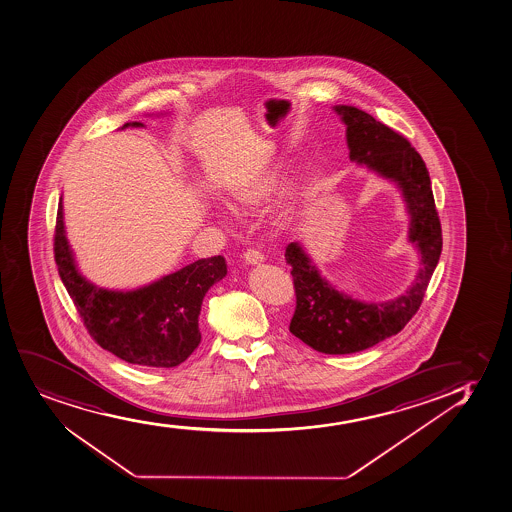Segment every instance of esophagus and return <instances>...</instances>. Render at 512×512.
I'll return each instance as SVG.
<instances>
[{
    "instance_id": "1",
    "label": "esophagus",
    "mask_w": 512,
    "mask_h": 512,
    "mask_svg": "<svg viewBox=\"0 0 512 512\" xmlns=\"http://www.w3.org/2000/svg\"><path fill=\"white\" fill-rule=\"evenodd\" d=\"M243 259L245 262L250 265L260 264V262H264V255L262 253L257 252L255 248H247L245 252H243Z\"/></svg>"
}]
</instances>
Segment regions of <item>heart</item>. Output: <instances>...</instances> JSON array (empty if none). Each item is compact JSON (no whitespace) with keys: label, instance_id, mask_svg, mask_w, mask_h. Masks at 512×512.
<instances>
[{"label":"heart","instance_id":"b5f03b06","mask_svg":"<svg viewBox=\"0 0 512 512\" xmlns=\"http://www.w3.org/2000/svg\"><path fill=\"white\" fill-rule=\"evenodd\" d=\"M282 181H284V171L279 165L264 169V171L255 172L253 176L243 179L238 182L237 186L233 187V199L237 203L247 206V208H253V206H259L264 203L267 199L275 194V191L281 187ZM297 201H299V191L297 187H289L286 193L282 194L281 201L275 208V215L279 220H284L287 216L294 213L296 209Z\"/></svg>","mask_w":512,"mask_h":512}]
</instances>
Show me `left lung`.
<instances>
[{"label":"left lung","instance_id":"left-lung-1","mask_svg":"<svg viewBox=\"0 0 512 512\" xmlns=\"http://www.w3.org/2000/svg\"><path fill=\"white\" fill-rule=\"evenodd\" d=\"M335 111L347 125L350 159L401 187L411 215L409 240L418 245L423 264L404 296L389 303L365 304L335 291L299 243L287 245L286 262L296 291L289 331L316 352L345 355L397 335L418 313L440 260L443 238L428 169L409 140L355 106H335Z\"/></svg>","mask_w":512,"mask_h":512}]
</instances>
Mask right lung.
<instances>
[{
    "label": "right lung",
    "mask_w": 512,
    "mask_h": 512,
    "mask_svg": "<svg viewBox=\"0 0 512 512\" xmlns=\"http://www.w3.org/2000/svg\"><path fill=\"white\" fill-rule=\"evenodd\" d=\"M143 127L125 123L123 128ZM54 257L89 336L116 357L142 367H176L198 348V318L209 287L226 275L221 255L196 260L132 292L98 289L79 274L67 243L62 199L57 208Z\"/></svg>",
    "instance_id": "right-lung-1"
}]
</instances>
